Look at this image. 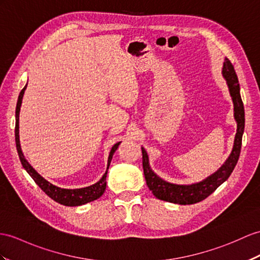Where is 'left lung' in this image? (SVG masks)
Returning a JSON list of instances; mask_svg holds the SVG:
<instances>
[{"instance_id": "left-lung-1", "label": "left lung", "mask_w": 260, "mask_h": 260, "mask_svg": "<svg viewBox=\"0 0 260 260\" xmlns=\"http://www.w3.org/2000/svg\"><path fill=\"white\" fill-rule=\"evenodd\" d=\"M221 75H223L227 87H229L234 105V118H235V121L237 123L236 135L235 139H234V145L230 156L227 157V160L216 172L207 176L203 181L187 185L174 184V183L164 181L156 173H154V171H152L147 151L144 150V148H141L144 178L150 191L156 199L180 205L199 203V202L205 200L207 196H210L220 184H223L230 178L234 168L236 167L240 148H242V139L245 128V111L242 97H240V88L237 75L229 58H225L224 60Z\"/></svg>"}]
</instances>
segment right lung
Returning <instances> with one entry per match:
<instances>
[{"mask_svg": "<svg viewBox=\"0 0 260 260\" xmlns=\"http://www.w3.org/2000/svg\"><path fill=\"white\" fill-rule=\"evenodd\" d=\"M27 84L25 86L22 91L20 92V96H18L17 100V105H16V111H15V119H16V124H15V142H16V149H17V153L18 156H20V160L23 168L26 170V172L30 175V178L35 181V183L39 185L44 192H45L50 199L54 200L57 203H59L61 205L65 206H80L89 203V202H92L94 200L99 199L101 195L105 193V189L107 186V173H108V169L110 166V162L112 159V155L115 153L116 150L118 149L119 144L121 142H117L110 150V153L108 156V163H107V170L105 174L103 175L97 183H94L92 185L86 186V187H81V188H61L56 186L52 183L48 182L43 178L39 172L30 166L28 161L25 159V156L22 152L21 149V143H20V111H21V106H22V100L25 89H26Z\"/></svg>", "mask_w": 260, "mask_h": 260, "instance_id": "1", "label": "right lung"}]
</instances>
